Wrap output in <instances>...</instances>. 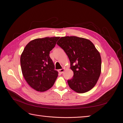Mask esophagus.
<instances>
[{"instance_id": "1", "label": "esophagus", "mask_w": 123, "mask_h": 123, "mask_svg": "<svg viewBox=\"0 0 123 123\" xmlns=\"http://www.w3.org/2000/svg\"><path fill=\"white\" fill-rule=\"evenodd\" d=\"M65 71V69H59L58 70V72L60 74H62L64 71Z\"/></svg>"}]
</instances>
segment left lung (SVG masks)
<instances>
[{
	"mask_svg": "<svg viewBox=\"0 0 123 123\" xmlns=\"http://www.w3.org/2000/svg\"><path fill=\"white\" fill-rule=\"evenodd\" d=\"M57 44L67 55L74 73L72 79L68 80L70 88L79 93L90 90L101 73V57L93 43L84 38L65 36Z\"/></svg>",
	"mask_w": 123,
	"mask_h": 123,
	"instance_id": "left-lung-1",
	"label": "left lung"
}]
</instances>
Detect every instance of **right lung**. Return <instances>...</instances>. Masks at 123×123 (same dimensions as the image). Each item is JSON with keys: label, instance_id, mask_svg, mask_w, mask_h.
Listing matches in <instances>:
<instances>
[{"label": "right lung", "instance_id": "add662e5", "mask_svg": "<svg viewBox=\"0 0 123 123\" xmlns=\"http://www.w3.org/2000/svg\"><path fill=\"white\" fill-rule=\"evenodd\" d=\"M59 37L36 38L30 42L20 56L22 73L25 79L34 90L44 92L53 86L58 76L50 51Z\"/></svg>", "mask_w": 123, "mask_h": 123}]
</instances>
